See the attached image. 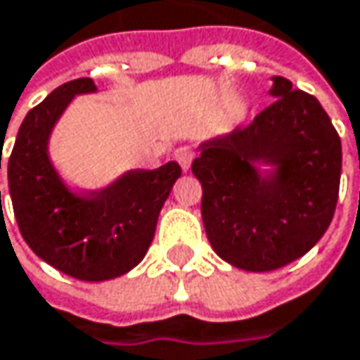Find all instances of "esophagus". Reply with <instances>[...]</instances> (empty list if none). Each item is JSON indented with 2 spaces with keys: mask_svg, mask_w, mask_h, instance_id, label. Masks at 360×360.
<instances>
[{
  "mask_svg": "<svg viewBox=\"0 0 360 360\" xmlns=\"http://www.w3.org/2000/svg\"><path fill=\"white\" fill-rule=\"evenodd\" d=\"M174 158H176V161L180 163V167H182L184 172H188V169H191V163H193V159H195V151L188 149V147H180V149L174 153Z\"/></svg>",
  "mask_w": 360,
  "mask_h": 360,
  "instance_id": "esophagus-1",
  "label": "esophagus"
}]
</instances>
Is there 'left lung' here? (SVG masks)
Returning a JSON list of instances; mask_svg holds the SVG:
<instances>
[{
  "mask_svg": "<svg viewBox=\"0 0 360 360\" xmlns=\"http://www.w3.org/2000/svg\"><path fill=\"white\" fill-rule=\"evenodd\" d=\"M276 99L247 128L205 141L193 161L213 250L245 271H274L319 243L332 224L342 145L321 103L271 78Z\"/></svg>",
  "mask_w": 360,
  "mask_h": 360,
  "instance_id": "obj_1",
  "label": "left lung"
}]
</instances>
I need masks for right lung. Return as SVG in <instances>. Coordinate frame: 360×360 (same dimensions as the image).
Instances as JSON below:
<instances>
[{"mask_svg":"<svg viewBox=\"0 0 360 360\" xmlns=\"http://www.w3.org/2000/svg\"><path fill=\"white\" fill-rule=\"evenodd\" d=\"M91 93H97L95 82L76 78L26 113L8 161V184L20 234L32 252L76 280L105 282L143 261L182 169L167 161L158 169L124 172L99 191L70 188L51 161L49 141L72 99Z\"/></svg>","mask_w":360,"mask_h":360,"instance_id":"add662e5","label":"right lung"}]
</instances>
